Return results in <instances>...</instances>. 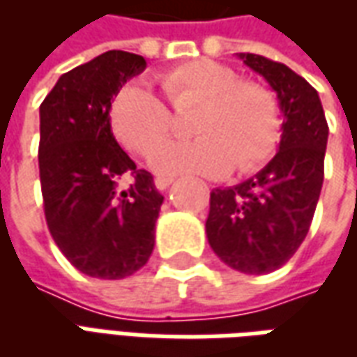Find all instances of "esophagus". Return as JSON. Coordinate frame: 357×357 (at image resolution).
Returning <instances> with one entry per match:
<instances>
[{"label": "esophagus", "mask_w": 357, "mask_h": 357, "mask_svg": "<svg viewBox=\"0 0 357 357\" xmlns=\"http://www.w3.org/2000/svg\"><path fill=\"white\" fill-rule=\"evenodd\" d=\"M172 183H174V178H164V176H158V178H155V187L158 189V191L168 189Z\"/></svg>", "instance_id": "1"}]
</instances>
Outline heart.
Returning <instances> with one entry per match:
<instances>
[{
    "mask_svg": "<svg viewBox=\"0 0 357 357\" xmlns=\"http://www.w3.org/2000/svg\"><path fill=\"white\" fill-rule=\"evenodd\" d=\"M164 97L176 110L197 107L191 133L197 139L166 141L149 156L160 176L199 174L222 178L235 170L252 174L271 160L281 141V114L273 93L241 80L229 65L195 59L158 76ZM112 133L128 151L145 155L172 130L168 107L141 84H128L109 107Z\"/></svg>",
    "mask_w": 357,
    "mask_h": 357,
    "instance_id": "b5f03b06",
    "label": "heart"
}]
</instances>
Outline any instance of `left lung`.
<instances>
[{
  "mask_svg": "<svg viewBox=\"0 0 357 357\" xmlns=\"http://www.w3.org/2000/svg\"><path fill=\"white\" fill-rule=\"evenodd\" d=\"M239 59L277 93L283 133L277 155L255 178L212 189L206 237L229 268L262 275L289 262L306 239L321 193L329 126L319 95L302 76L262 55Z\"/></svg>",
  "mask_w": 357,
  "mask_h": 357,
  "instance_id": "left-lung-1",
  "label": "left lung"
}]
</instances>
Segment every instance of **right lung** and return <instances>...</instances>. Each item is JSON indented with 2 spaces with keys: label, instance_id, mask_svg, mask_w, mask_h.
<instances>
[{
  "label": "right lung",
  "instance_id": "add662e5",
  "mask_svg": "<svg viewBox=\"0 0 357 357\" xmlns=\"http://www.w3.org/2000/svg\"><path fill=\"white\" fill-rule=\"evenodd\" d=\"M145 59L107 51L63 74L40 105V181L53 241L74 268L124 279L147 264L164 197L110 132V99ZM132 183L120 192L117 181Z\"/></svg>",
  "mask_w": 357,
  "mask_h": 357
}]
</instances>
